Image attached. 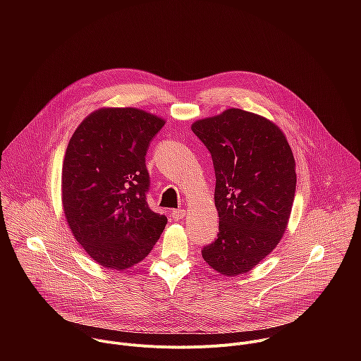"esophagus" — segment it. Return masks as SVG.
I'll list each match as a JSON object with an SVG mask.
<instances>
[{"mask_svg": "<svg viewBox=\"0 0 361 361\" xmlns=\"http://www.w3.org/2000/svg\"><path fill=\"white\" fill-rule=\"evenodd\" d=\"M184 216H185V210H184V209H176V210L171 212V217H173L176 221L183 220Z\"/></svg>", "mask_w": 361, "mask_h": 361, "instance_id": "1", "label": "esophagus"}]
</instances>
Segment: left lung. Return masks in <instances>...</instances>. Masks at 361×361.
<instances>
[{"mask_svg": "<svg viewBox=\"0 0 361 361\" xmlns=\"http://www.w3.org/2000/svg\"><path fill=\"white\" fill-rule=\"evenodd\" d=\"M191 130L212 154L220 219L202 259L224 276L247 273L286 231L297 180L291 148L276 124L240 109L195 121Z\"/></svg>", "mask_w": 361, "mask_h": 361, "instance_id": "1", "label": "left lung"}]
</instances>
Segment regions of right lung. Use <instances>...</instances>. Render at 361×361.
<instances>
[{"instance_id": "add662e5", "label": "right lung", "mask_w": 361, "mask_h": 361, "mask_svg": "<svg viewBox=\"0 0 361 361\" xmlns=\"http://www.w3.org/2000/svg\"><path fill=\"white\" fill-rule=\"evenodd\" d=\"M164 120L137 109H102L74 131L63 164L68 226L98 264L124 270L151 251L167 217L147 201L145 156Z\"/></svg>"}]
</instances>
